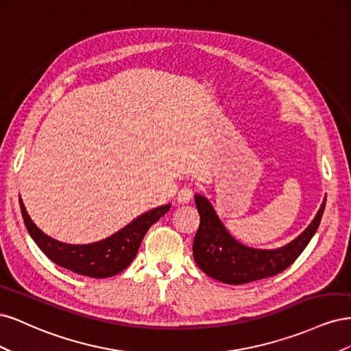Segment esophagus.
<instances>
[{"instance_id": "1", "label": "esophagus", "mask_w": 351, "mask_h": 351, "mask_svg": "<svg viewBox=\"0 0 351 351\" xmlns=\"http://www.w3.org/2000/svg\"><path fill=\"white\" fill-rule=\"evenodd\" d=\"M193 197V187L192 186H184L180 189V192L177 195V200L178 204H189L190 200Z\"/></svg>"}]
</instances>
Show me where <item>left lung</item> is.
I'll list each match as a JSON object with an SVG mask.
<instances>
[{"label":"left lung","mask_w":351,"mask_h":351,"mask_svg":"<svg viewBox=\"0 0 351 351\" xmlns=\"http://www.w3.org/2000/svg\"><path fill=\"white\" fill-rule=\"evenodd\" d=\"M195 204L200 215V224L193 241L195 262L210 278L239 285L274 277L289 268L300 256L319 227L326 197L312 224L295 240L275 250L244 246L228 234L206 197L196 195Z\"/></svg>","instance_id":"obj_1"}]
</instances>
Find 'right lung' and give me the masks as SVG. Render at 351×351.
Returning <instances> with one entry per match:
<instances>
[{"instance_id": "1", "label": "right lung", "mask_w": 351, "mask_h": 351, "mask_svg": "<svg viewBox=\"0 0 351 351\" xmlns=\"http://www.w3.org/2000/svg\"><path fill=\"white\" fill-rule=\"evenodd\" d=\"M19 202L29 234L45 256L62 268L92 278L112 277L129 267L147 230L171 206L168 204L146 212L105 240L92 244H67L44 234L29 218L22 199Z\"/></svg>"}]
</instances>
